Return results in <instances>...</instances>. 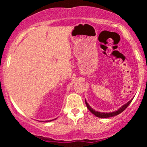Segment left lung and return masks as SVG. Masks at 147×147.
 Here are the masks:
<instances>
[{
  "mask_svg": "<svg viewBox=\"0 0 147 147\" xmlns=\"http://www.w3.org/2000/svg\"><path fill=\"white\" fill-rule=\"evenodd\" d=\"M132 100H133V99H131V100H130L129 102H128L127 103H126V104H124V106H122V107L119 108V109H118L117 111H115V112H112V113H100V112H98V111H95V110H94V109H92V108H91L90 106H89V104L87 103L86 100H85V102H86V104L88 109V110L90 111L92 114L95 115L96 117H100V118H107V117H113V116L117 115L123 112V111L125 110L126 108L128 107V106H129V104H131V102H132Z\"/></svg>",
  "mask_w": 147,
  "mask_h": 147,
  "instance_id": "left-lung-1",
  "label": "left lung"
}]
</instances>
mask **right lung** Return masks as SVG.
<instances>
[{"label":"right lung","instance_id":"1","mask_svg":"<svg viewBox=\"0 0 147 147\" xmlns=\"http://www.w3.org/2000/svg\"><path fill=\"white\" fill-rule=\"evenodd\" d=\"M56 119H57V118H56ZM52 120H54V119H52ZM52 120H50L49 122H50V121H52ZM46 122H47V121H46Z\"/></svg>","mask_w":147,"mask_h":147}]
</instances>
